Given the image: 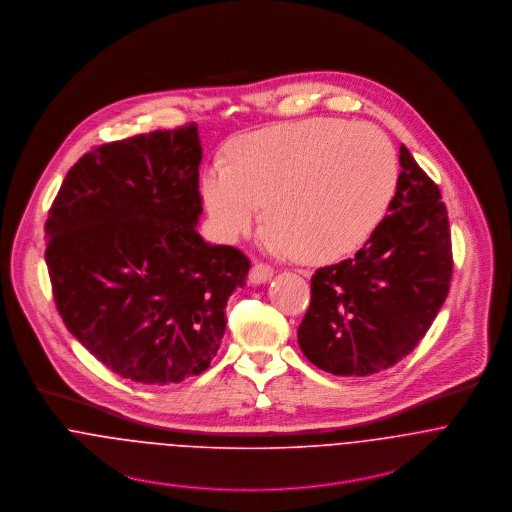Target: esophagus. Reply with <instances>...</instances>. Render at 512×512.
Wrapping results in <instances>:
<instances>
[{
  "instance_id": "obj_1",
  "label": "esophagus",
  "mask_w": 512,
  "mask_h": 512,
  "mask_svg": "<svg viewBox=\"0 0 512 512\" xmlns=\"http://www.w3.org/2000/svg\"><path fill=\"white\" fill-rule=\"evenodd\" d=\"M273 273H275V269H273L269 263L257 261V263L253 265V269H251L249 279H251V283H267V281L273 277Z\"/></svg>"
}]
</instances>
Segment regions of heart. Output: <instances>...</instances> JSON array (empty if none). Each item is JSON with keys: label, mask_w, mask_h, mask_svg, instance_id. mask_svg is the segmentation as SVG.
<instances>
[{"label": "heart", "mask_w": 512, "mask_h": 512, "mask_svg": "<svg viewBox=\"0 0 512 512\" xmlns=\"http://www.w3.org/2000/svg\"><path fill=\"white\" fill-rule=\"evenodd\" d=\"M397 184V155L383 131L312 117L233 139L228 165H210L200 190L224 241L247 235L263 204L273 249L332 263L377 231Z\"/></svg>", "instance_id": "b5f03b06"}]
</instances>
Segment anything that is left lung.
Segmentation results:
<instances>
[{
    "mask_svg": "<svg viewBox=\"0 0 512 512\" xmlns=\"http://www.w3.org/2000/svg\"><path fill=\"white\" fill-rule=\"evenodd\" d=\"M391 212L355 257L322 267L298 326L302 353L322 371L365 377L393 367L422 340L452 283V233L438 184L400 147Z\"/></svg>",
    "mask_w": 512,
    "mask_h": 512,
    "instance_id": "left-lung-1",
    "label": "left lung"
}]
</instances>
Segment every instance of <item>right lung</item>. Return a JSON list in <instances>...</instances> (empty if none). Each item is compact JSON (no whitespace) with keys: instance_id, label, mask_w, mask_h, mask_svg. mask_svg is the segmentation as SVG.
I'll list each match as a JSON object with an SVG mask.
<instances>
[{"instance_id":"right-lung-1","label":"right lung","mask_w":512,"mask_h":512,"mask_svg":"<svg viewBox=\"0 0 512 512\" xmlns=\"http://www.w3.org/2000/svg\"><path fill=\"white\" fill-rule=\"evenodd\" d=\"M196 123L94 147L68 171L45 224L68 332L123 379L171 385L210 367L251 261L206 243Z\"/></svg>"}]
</instances>
